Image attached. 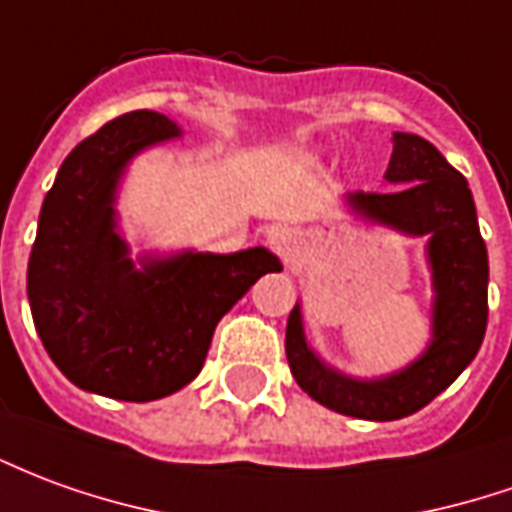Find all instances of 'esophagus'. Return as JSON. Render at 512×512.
Listing matches in <instances>:
<instances>
[{
  "label": "esophagus",
  "mask_w": 512,
  "mask_h": 512,
  "mask_svg": "<svg viewBox=\"0 0 512 512\" xmlns=\"http://www.w3.org/2000/svg\"><path fill=\"white\" fill-rule=\"evenodd\" d=\"M268 244H271V249H274V252L291 257V252L296 249V230H291V227H277V230L271 232Z\"/></svg>",
  "instance_id": "34e87169"
}]
</instances>
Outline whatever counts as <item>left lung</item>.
<instances>
[{"instance_id": "obj_1", "label": "left lung", "mask_w": 512, "mask_h": 512, "mask_svg": "<svg viewBox=\"0 0 512 512\" xmlns=\"http://www.w3.org/2000/svg\"><path fill=\"white\" fill-rule=\"evenodd\" d=\"M385 180L393 191H357L346 202L363 219L430 238L427 260L435 291L430 346L396 374L352 380L324 366L307 346L299 305L285 330V355L299 388L318 405L366 421H396L430 405L480 352L488 327V249L466 177L430 141L393 132Z\"/></svg>"}]
</instances>
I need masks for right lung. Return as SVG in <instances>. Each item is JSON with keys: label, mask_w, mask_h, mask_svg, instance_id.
Returning a JSON list of instances; mask_svg holds the SVG:
<instances>
[{"label": "right lung", "mask_w": 512, "mask_h": 512, "mask_svg": "<svg viewBox=\"0 0 512 512\" xmlns=\"http://www.w3.org/2000/svg\"><path fill=\"white\" fill-rule=\"evenodd\" d=\"M177 135L155 110L107 121L71 149L41 207L27 266L32 321L82 391L152 402L185 388L205 366L221 316L282 268L263 246L141 257L135 268L116 230V188L141 149Z\"/></svg>", "instance_id": "1"}]
</instances>
